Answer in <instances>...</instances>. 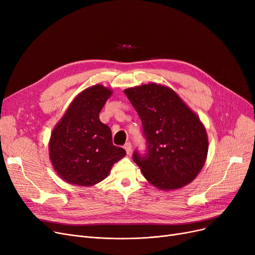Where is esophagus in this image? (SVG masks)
Returning <instances> with one entry per match:
<instances>
[{
	"mask_svg": "<svg viewBox=\"0 0 255 255\" xmlns=\"http://www.w3.org/2000/svg\"><path fill=\"white\" fill-rule=\"evenodd\" d=\"M124 149L126 150V153H127L128 155H130V154H131V151H132V145H131V143H130V142H126V143L124 144Z\"/></svg>",
	"mask_w": 255,
	"mask_h": 255,
	"instance_id": "1",
	"label": "esophagus"
}]
</instances>
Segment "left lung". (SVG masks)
<instances>
[{"label": "left lung", "instance_id": "obj_1", "mask_svg": "<svg viewBox=\"0 0 255 255\" xmlns=\"http://www.w3.org/2000/svg\"><path fill=\"white\" fill-rule=\"evenodd\" d=\"M124 93L141 120L145 150H135L132 158L143 177L164 190L190 183L205 164L209 144L197 116L163 86L149 84Z\"/></svg>", "mask_w": 255, "mask_h": 255}]
</instances>
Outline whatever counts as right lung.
Returning a JSON list of instances; mask_svg holds the SVG:
<instances>
[{
  "label": "right lung",
  "mask_w": 255,
  "mask_h": 255,
  "mask_svg": "<svg viewBox=\"0 0 255 255\" xmlns=\"http://www.w3.org/2000/svg\"><path fill=\"white\" fill-rule=\"evenodd\" d=\"M112 91L94 86L72 101L51 133L49 157L53 168L67 183L91 186L102 181L126 151L113 143L111 128L99 113Z\"/></svg>",
  "instance_id": "add662e5"
}]
</instances>
